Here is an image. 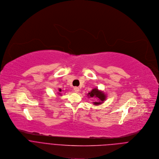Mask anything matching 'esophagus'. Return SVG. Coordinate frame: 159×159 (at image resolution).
I'll use <instances>...</instances> for the list:
<instances>
[{
  "mask_svg": "<svg viewBox=\"0 0 159 159\" xmlns=\"http://www.w3.org/2000/svg\"><path fill=\"white\" fill-rule=\"evenodd\" d=\"M74 91H75V92H78L79 91H80V88L79 87H75L74 88Z\"/></svg>",
  "mask_w": 159,
  "mask_h": 159,
  "instance_id": "esophagus-1",
  "label": "esophagus"
}]
</instances>
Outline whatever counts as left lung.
Here are the masks:
<instances>
[{"label": "left lung", "instance_id": "8db88e82", "mask_svg": "<svg viewBox=\"0 0 159 159\" xmlns=\"http://www.w3.org/2000/svg\"><path fill=\"white\" fill-rule=\"evenodd\" d=\"M88 95L91 97V98H98L99 101L102 102H94L93 103L94 105H100L101 103H102V102L103 101H105V98H106V95L101 91H99L97 88H94L93 89L91 90V91L90 93H88Z\"/></svg>", "mask_w": 159, "mask_h": 159}]
</instances>
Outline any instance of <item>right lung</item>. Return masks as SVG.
<instances>
[{
	"instance_id": "add662e5",
	"label": "right lung",
	"mask_w": 159,
	"mask_h": 159,
	"mask_svg": "<svg viewBox=\"0 0 159 159\" xmlns=\"http://www.w3.org/2000/svg\"><path fill=\"white\" fill-rule=\"evenodd\" d=\"M61 91V89H59V91Z\"/></svg>"
}]
</instances>
